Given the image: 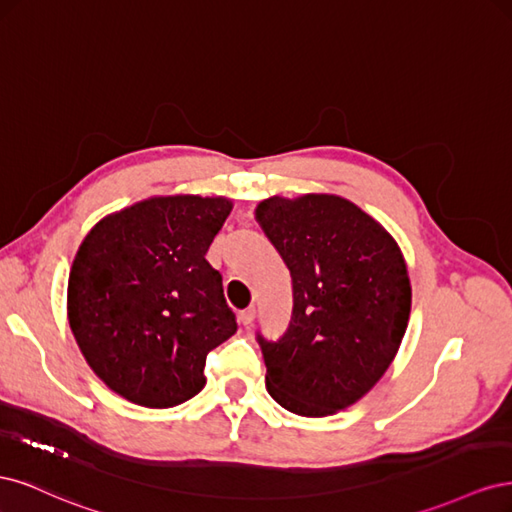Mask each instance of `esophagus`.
<instances>
[{"label": "esophagus", "mask_w": 512, "mask_h": 512, "mask_svg": "<svg viewBox=\"0 0 512 512\" xmlns=\"http://www.w3.org/2000/svg\"><path fill=\"white\" fill-rule=\"evenodd\" d=\"M254 318H256V309H254V307H250V309H243V312L239 314V320H241L243 327H252V324H254Z\"/></svg>", "instance_id": "34e87169"}]
</instances>
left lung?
Instances as JSON below:
<instances>
[{
	"mask_svg": "<svg viewBox=\"0 0 512 512\" xmlns=\"http://www.w3.org/2000/svg\"><path fill=\"white\" fill-rule=\"evenodd\" d=\"M256 222L292 277V318L269 342L256 335L269 395L299 416L356 404L384 376L404 339L412 288L395 239L335 194L271 196Z\"/></svg>",
	"mask_w": 512,
	"mask_h": 512,
	"instance_id": "1",
	"label": "left lung"
}]
</instances>
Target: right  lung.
Masks as SVG:
<instances>
[{
	"label": "right lung",
	"mask_w": 512,
	"mask_h": 512,
	"mask_svg": "<svg viewBox=\"0 0 512 512\" xmlns=\"http://www.w3.org/2000/svg\"><path fill=\"white\" fill-rule=\"evenodd\" d=\"M224 196H153L87 232L68 280V320L94 374L132 404L173 408L203 391L207 354L237 333L205 254Z\"/></svg>",
	"instance_id": "right-lung-1"
}]
</instances>
